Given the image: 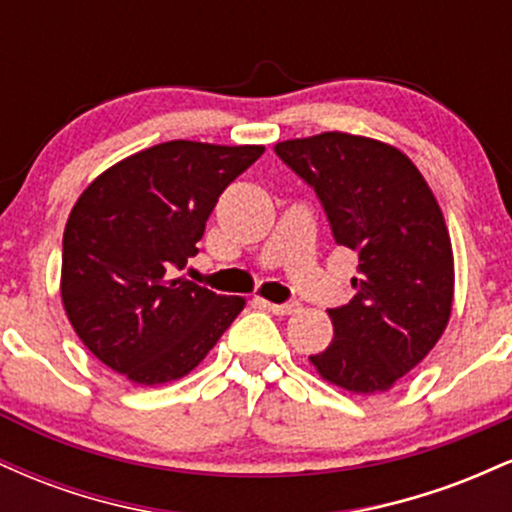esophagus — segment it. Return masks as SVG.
<instances>
[{
	"instance_id": "obj_1",
	"label": "esophagus",
	"mask_w": 512,
	"mask_h": 512,
	"mask_svg": "<svg viewBox=\"0 0 512 512\" xmlns=\"http://www.w3.org/2000/svg\"><path fill=\"white\" fill-rule=\"evenodd\" d=\"M260 303L264 305V308L272 310L274 315H291L298 310V303H269V301H260Z\"/></svg>"
}]
</instances>
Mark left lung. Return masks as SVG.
Returning <instances> with one entry per match:
<instances>
[{
  "mask_svg": "<svg viewBox=\"0 0 512 512\" xmlns=\"http://www.w3.org/2000/svg\"><path fill=\"white\" fill-rule=\"evenodd\" d=\"M313 187L337 245L358 252L354 298L330 308L334 339L310 356L330 383L373 395L424 361L452 310V248L426 180L402 151L325 132L274 146Z\"/></svg>",
  "mask_w": 512,
  "mask_h": 512,
  "instance_id": "1",
  "label": "left lung"
}]
</instances>
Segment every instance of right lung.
Listing matches in <instances>:
<instances>
[{"mask_svg":"<svg viewBox=\"0 0 512 512\" xmlns=\"http://www.w3.org/2000/svg\"><path fill=\"white\" fill-rule=\"evenodd\" d=\"M262 154L175 139L86 187L64 228L62 303L98 361L137 385L170 383L231 327L243 298L170 276L199 252L221 192Z\"/></svg>","mask_w":512,"mask_h":512,"instance_id":"add662e5","label":"right lung"}]
</instances>
